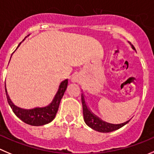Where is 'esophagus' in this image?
Returning a JSON list of instances; mask_svg holds the SVG:
<instances>
[{"instance_id":"obj_1","label":"esophagus","mask_w":154,"mask_h":154,"mask_svg":"<svg viewBox=\"0 0 154 154\" xmlns=\"http://www.w3.org/2000/svg\"><path fill=\"white\" fill-rule=\"evenodd\" d=\"M72 82H78L79 79H77V77H72Z\"/></svg>"}]
</instances>
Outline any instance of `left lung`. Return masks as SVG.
<instances>
[{
	"label": "left lung",
	"instance_id": "8db88e82",
	"mask_svg": "<svg viewBox=\"0 0 154 154\" xmlns=\"http://www.w3.org/2000/svg\"><path fill=\"white\" fill-rule=\"evenodd\" d=\"M130 45H131V43H130ZM131 48L135 51V48H134V46L132 45H131ZM82 103L83 116H84L85 122L88 126H89L92 129L95 130V131H99V132L107 133L110 132V131H116V130L122 128V126L126 125L130 121L129 119L126 121V122H123V123L120 124H112L103 121L101 119H100L98 116H97L95 114H94L91 112V110L89 109L87 103H86L85 98L84 94L83 93L82 94Z\"/></svg>",
	"mask_w": 154,
	"mask_h": 154
}]
</instances>
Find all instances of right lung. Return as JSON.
Instances as JSON below:
<instances>
[{"label":"right lung","mask_w":154,"mask_h":154,"mask_svg":"<svg viewBox=\"0 0 154 154\" xmlns=\"http://www.w3.org/2000/svg\"><path fill=\"white\" fill-rule=\"evenodd\" d=\"M21 43H20L17 48L20 47ZM67 85H68V79H65L61 82L54 99L51 101V103H49L48 106H43V107H35L29 109L20 108L19 106H16L13 103L11 99L10 98V96H9L8 92H7V88H6V83L5 91L9 105L11 107V109H13V112L15 113V115L18 118H20L23 122H24L25 123L29 124V125H34V126H40V125H44L50 123L55 118L57 112L58 108H59L61 99H62L63 96L64 95V93H65L66 90L67 88Z\"/></svg>","instance_id":"obj_1"}]
</instances>
